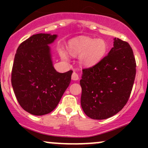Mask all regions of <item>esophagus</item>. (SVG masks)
<instances>
[{
	"label": "esophagus",
	"mask_w": 148,
	"mask_h": 148,
	"mask_svg": "<svg viewBox=\"0 0 148 148\" xmlns=\"http://www.w3.org/2000/svg\"><path fill=\"white\" fill-rule=\"evenodd\" d=\"M79 75L77 74V73L76 72H73L72 75V79L73 81H77V80H79Z\"/></svg>",
	"instance_id": "1"
}]
</instances>
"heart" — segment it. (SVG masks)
Returning <instances> with one entry per match:
<instances>
[{"label": "heart", "instance_id": "obj_1", "mask_svg": "<svg viewBox=\"0 0 148 148\" xmlns=\"http://www.w3.org/2000/svg\"><path fill=\"white\" fill-rule=\"evenodd\" d=\"M107 49L108 46L103 40L88 37L74 39L68 44L69 54L73 56L79 55V64L86 67H92L102 60ZM59 54L62 60H68V55L64 50L60 49Z\"/></svg>", "mask_w": 148, "mask_h": 148}]
</instances>
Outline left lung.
<instances>
[{
  "label": "left lung",
  "mask_w": 148,
  "mask_h": 148,
  "mask_svg": "<svg viewBox=\"0 0 148 148\" xmlns=\"http://www.w3.org/2000/svg\"><path fill=\"white\" fill-rule=\"evenodd\" d=\"M113 40L106 56L82 70L81 107L94 120H104L121 111L133 88L136 67L133 51L127 42Z\"/></svg>",
  "instance_id": "obj_1"
}]
</instances>
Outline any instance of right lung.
I'll list each match as a JSON object with an SVG mask.
<instances>
[{"label":"right lung","mask_w":148,"mask_h":148,"mask_svg":"<svg viewBox=\"0 0 148 148\" xmlns=\"http://www.w3.org/2000/svg\"><path fill=\"white\" fill-rule=\"evenodd\" d=\"M57 35L39 33L22 42L15 54L12 86L18 103L34 115L53 111L68 88L73 71L57 72L51 49Z\"/></svg>","instance_id":"add662e5"}]
</instances>
